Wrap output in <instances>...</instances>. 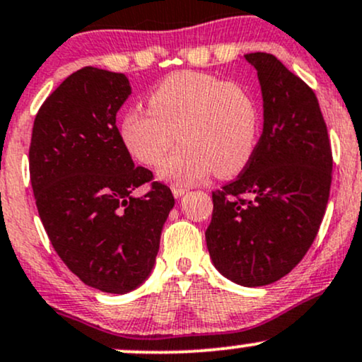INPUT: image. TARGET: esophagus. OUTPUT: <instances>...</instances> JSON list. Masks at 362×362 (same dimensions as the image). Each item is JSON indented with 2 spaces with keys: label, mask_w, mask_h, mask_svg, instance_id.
<instances>
[{
  "label": "esophagus",
  "mask_w": 362,
  "mask_h": 362,
  "mask_svg": "<svg viewBox=\"0 0 362 362\" xmlns=\"http://www.w3.org/2000/svg\"><path fill=\"white\" fill-rule=\"evenodd\" d=\"M170 189H172V194L175 195L177 199H180L182 195H185V192H187L185 187H180V185H172V187H170Z\"/></svg>",
  "instance_id": "34e87169"
}]
</instances>
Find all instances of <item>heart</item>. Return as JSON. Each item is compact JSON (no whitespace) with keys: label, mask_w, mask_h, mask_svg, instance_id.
<instances>
[{"label":"heart","mask_w":362,"mask_h":362,"mask_svg":"<svg viewBox=\"0 0 362 362\" xmlns=\"http://www.w3.org/2000/svg\"><path fill=\"white\" fill-rule=\"evenodd\" d=\"M148 106L129 107L119 123L126 150L146 167L182 146L158 170L177 185L236 175L250 163L259 133V107L246 87L202 72L170 74L148 94Z\"/></svg>","instance_id":"b5f03b06"}]
</instances>
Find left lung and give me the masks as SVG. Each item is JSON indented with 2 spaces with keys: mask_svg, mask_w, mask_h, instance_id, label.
<instances>
[{
  "mask_svg": "<svg viewBox=\"0 0 362 362\" xmlns=\"http://www.w3.org/2000/svg\"><path fill=\"white\" fill-rule=\"evenodd\" d=\"M245 59L258 72L263 133L236 180L212 192L206 241L221 275L263 286L288 275L319 233L332 151L310 87L275 55L255 52Z\"/></svg>",
  "mask_w": 362,
  "mask_h": 362,
  "instance_id": "8db88e82",
  "label": "left lung"
}]
</instances>
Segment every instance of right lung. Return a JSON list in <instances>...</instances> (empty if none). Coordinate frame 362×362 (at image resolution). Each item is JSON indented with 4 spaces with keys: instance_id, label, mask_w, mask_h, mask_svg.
<instances>
[{
    "instance_id": "obj_1",
    "label": "right lung",
    "mask_w": 362,
    "mask_h": 362,
    "mask_svg": "<svg viewBox=\"0 0 362 362\" xmlns=\"http://www.w3.org/2000/svg\"><path fill=\"white\" fill-rule=\"evenodd\" d=\"M132 94L124 74L82 67L35 117L30 178L38 216L74 275L106 293H128L150 276L165 221L175 206L167 185L134 167L116 115Z\"/></svg>"
}]
</instances>
